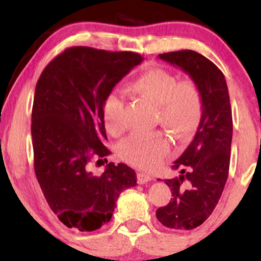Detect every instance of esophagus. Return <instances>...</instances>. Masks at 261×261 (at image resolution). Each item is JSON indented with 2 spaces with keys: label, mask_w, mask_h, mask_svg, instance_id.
<instances>
[{
  "label": "esophagus",
  "mask_w": 261,
  "mask_h": 261,
  "mask_svg": "<svg viewBox=\"0 0 261 261\" xmlns=\"http://www.w3.org/2000/svg\"><path fill=\"white\" fill-rule=\"evenodd\" d=\"M151 180L152 176L149 174H145V173H139V174H137V181H139V184H146V182Z\"/></svg>",
  "instance_id": "esophagus-1"
}]
</instances>
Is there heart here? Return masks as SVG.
Instances as JSON below:
<instances>
[{
  "label": "heart",
  "mask_w": 261,
  "mask_h": 261,
  "mask_svg": "<svg viewBox=\"0 0 261 261\" xmlns=\"http://www.w3.org/2000/svg\"><path fill=\"white\" fill-rule=\"evenodd\" d=\"M127 92L154 106L157 121L175 140H190L201 121L203 99L194 80L178 81L175 74L163 68H149L127 86ZM103 121L108 133H124V100L110 93L103 104ZM120 153L125 161L141 169H154L169 153V143L160 133L135 134L124 140Z\"/></svg>",
  "instance_id": "obj_1"
}]
</instances>
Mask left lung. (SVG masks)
Instances as JSON below:
<instances>
[{"label":"left lung","mask_w":261,"mask_h":261,"mask_svg":"<svg viewBox=\"0 0 261 261\" xmlns=\"http://www.w3.org/2000/svg\"><path fill=\"white\" fill-rule=\"evenodd\" d=\"M158 58L189 74L202 93L203 110L195 137L173 164L180 175L164 180L173 199L155 211L163 226L190 230L210 217L228 178L233 134L228 87L220 68L201 54L181 50Z\"/></svg>","instance_id":"8db88e82"}]
</instances>
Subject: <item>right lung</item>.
Instances as JSON below:
<instances>
[{
	"label": "right lung",
	"instance_id": "1",
	"mask_svg": "<svg viewBox=\"0 0 261 261\" xmlns=\"http://www.w3.org/2000/svg\"><path fill=\"white\" fill-rule=\"evenodd\" d=\"M142 61L136 53L72 46L38 80L32 112L35 175L50 208L68 228H100L112 218L119 195L136 185V173L126 164L110 162L98 176L89 162L110 154L104 146V100Z\"/></svg>",
	"mask_w": 261,
	"mask_h": 261
}]
</instances>
